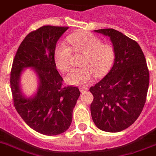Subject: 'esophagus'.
<instances>
[{"label":"esophagus","instance_id":"obj_1","mask_svg":"<svg viewBox=\"0 0 156 156\" xmlns=\"http://www.w3.org/2000/svg\"><path fill=\"white\" fill-rule=\"evenodd\" d=\"M80 90L82 93L87 92V91H88V87H80Z\"/></svg>","mask_w":156,"mask_h":156}]
</instances>
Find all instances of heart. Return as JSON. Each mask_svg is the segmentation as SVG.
I'll use <instances>...</instances> for the list:
<instances>
[{
	"instance_id": "b5f03b06",
	"label": "heart",
	"mask_w": 156,
	"mask_h": 156,
	"mask_svg": "<svg viewBox=\"0 0 156 156\" xmlns=\"http://www.w3.org/2000/svg\"><path fill=\"white\" fill-rule=\"evenodd\" d=\"M70 47L64 42L56 45L54 60L57 68L66 72L71 67L73 52L83 54L81 68L73 69L66 76V81L72 85L87 83L95 74L102 76L109 71L115 58V51L112 45L102 43L101 40L88 32H76L66 37Z\"/></svg>"
}]
</instances>
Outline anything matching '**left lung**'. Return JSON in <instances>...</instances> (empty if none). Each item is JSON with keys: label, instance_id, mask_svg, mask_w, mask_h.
<instances>
[{"label": "left lung", "instance_id": "left-lung-1", "mask_svg": "<svg viewBox=\"0 0 156 156\" xmlns=\"http://www.w3.org/2000/svg\"><path fill=\"white\" fill-rule=\"evenodd\" d=\"M110 37L115 51L110 72L90 88L92 119L99 129L118 132L131 126L142 111L149 85L145 55L135 40L113 28L94 30Z\"/></svg>", "mask_w": 156, "mask_h": 156}]
</instances>
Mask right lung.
Wrapping results in <instances>:
<instances>
[{"label": "right lung", "instance_id": "add662e5", "mask_svg": "<svg viewBox=\"0 0 156 156\" xmlns=\"http://www.w3.org/2000/svg\"><path fill=\"white\" fill-rule=\"evenodd\" d=\"M68 28L45 25L30 32L20 45L11 67L10 83L15 109L30 128L45 135H59L69 128L80 95L76 87H64L54 60L57 41ZM28 67L37 73L39 87L33 97L27 98L21 93L20 76Z\"/></svg>", "mask_w": 156, "mask_h": 156}]
</instances>
